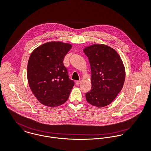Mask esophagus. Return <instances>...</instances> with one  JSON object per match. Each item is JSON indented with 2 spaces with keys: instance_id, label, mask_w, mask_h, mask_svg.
Returning <instances> with one entry per match:
<instances>
[{
  "instance_id": "1",
  "label": "esophagus",
  "mask_w": 151,
  "mask_h": 151,
  "mask_svg": "<svg viewBox=\"0 0 151 151\" xmlns=\"http://www.w3.org/2000/svg\"><path fill=\"white\" fill-rule=\"evenodd\" d=\"M80 83H81V81H80V80H77V81H76V85H78V84H80Z\"/></svg>"
}]
</instances>
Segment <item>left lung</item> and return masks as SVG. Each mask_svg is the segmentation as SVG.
<instances>
[{
    "label": "left lung",
    "instance_id": "left-lung-1",
    "mask_svg": "<svg viewBox=\"0 0 151 151\" xmlns=\"http://www.w3.org/2000/svg\"><path fill=\"white\" fill-rule=\"evenodd\" d=\"M84 52L88 57L91 70V90L86 94L90 104L103 107L111 104L122 88L125 68L119 54L104 45L86 47Z\"/></svg>",
    "mask_w": 151,
    "mask_h": 151
}]
</instances>
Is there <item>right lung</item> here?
Returning <instances> with one entry per match:
<instances>
[{"label":"right lung","mask_w":151,"mask_h":151,"mask_svg":"<svg viewBox=\"0 0 151 151\" xmlns=\"http://www.w3.org/2000/svg\"><path fill=\"white\" fill-rule=\"evenodd\" d=\"M71 48L70 44L49 42L36 48L29 57V86L36 99L46 106L55 107L64 104L74 86L63 64Z\"/></svg>","instance_id":"1"}]
</instances>
